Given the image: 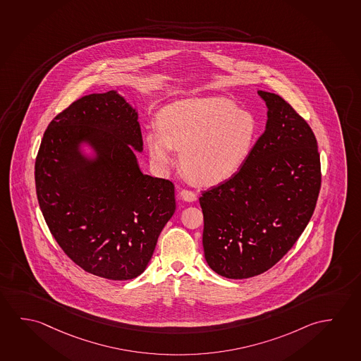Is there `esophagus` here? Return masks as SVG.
<instances>
[{
  "label": "esophagus",
  "instance_id": "34e87169",
  "mask_svg": "<svg viewBox=\"0 0 361 361\" xmlns=\"http://www.w3.org/2000/svg\"><path fill=\"white\" fill-rule=\"evenodd\" d=\"M180 195H182V198H183L185 202H195V200H197V195H195V192L188 190V189H183V190L180 192Z\"/></svg>",
  "mask_w": 361,
  "mask_h": 361
}]
</instances>
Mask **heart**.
Masks as SVG:
<instances>
[{
    "label": "heart",
    "mask_w": 361,
    "mask_h": 361,
    "mask_svg": "<svg viewBox=\"0 0 361 361\" xmlns=\"http://www.w3.org/2000/svg\"><path fill=\"white\" fill-rule=\"evenodd\" d=\"M158 129L147 134L149 155L166 171L182 153L185 176L214 185L233 177L246 163L257 137V121L227 97L189 99L172 104L158 116Z\"/></svg>",
    "instance_id": "b5f03b06"
}]
</instances>
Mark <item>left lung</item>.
Segmentation results:
<instances>
[{
	"instance_id": "1",
	"label": "left lung",
	"mask_w": 361,
	"mask_h": 361,
	"mask_svg": "<svg viewBox=\"0 0 361 361\" xmlns=\"http://www.w3.org/2000/svg\"><path fill=\"white\" fill-rule=\"evenodd\" d=\"M266 130L235 176L200 198L207 264L227 279L275 266L312 217L321 188L320 154L307 121L274 92Z\"/></svg>"
}]
</instances>
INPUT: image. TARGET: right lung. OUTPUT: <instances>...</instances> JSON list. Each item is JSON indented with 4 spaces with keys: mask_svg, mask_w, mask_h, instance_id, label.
Instances as JSON below:
<instances>
[{
    "mask_svg": "<svg viewBox=\"0 0 361 361\" xmlns=\"http://www.w3.org/2000/svg\"><path fill=\"white\" fill-rule=\"evenodd\" d=\"M90 143L95 160L80 154ZM137 114L114 90L70 104L47 126L35 161L36 195L59 246L79 267L108 280L147 269L176 211L171 180L143 174Z\"/></svg>",
    "mask_w": 361,
    "mask_h": 361,
    "instance_id": "obj_1",
    "label": "right lung"
}]
</instances>
